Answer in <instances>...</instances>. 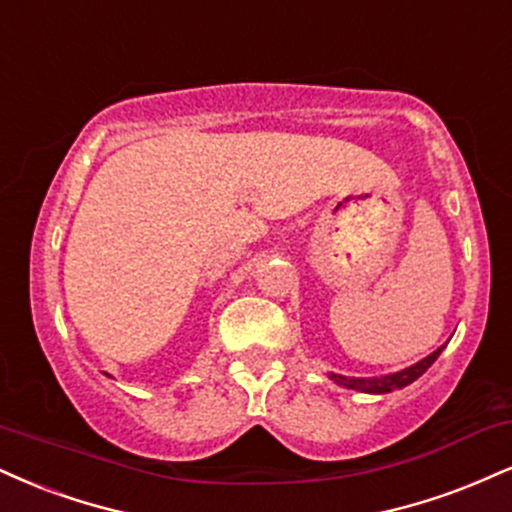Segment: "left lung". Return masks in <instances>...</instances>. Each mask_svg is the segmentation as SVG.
<instances>
[{
	"instance_id": "obj_1",
	"label": "left lung",
	"mask_w": 512,
	"mask_h": 512,
	"mask_svg": "<svg viewBox=\"0 0 512 512\" xmlns=\"http://www.w3.org/2000/svg\"><path fill=\"white\" fill-rule=\"evenodd\" d=\"M441 350L443 348L434 350L432 355H427V357H424V360L417 362V365H412L408 369H400V372L389 374V377H381V379H348V377H341V374H331V379H334L338 386H346V389L365 391V393H389L393 389H403V386L412 384V381H415L417 377H422V374L434 365L436 357L441 355Z\"/></svg>"
}]
</instances>
